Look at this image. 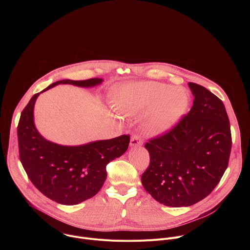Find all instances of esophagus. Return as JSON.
Wrapping results in <instances>:
<instances>
[{"mask_svg":"<svg viewBox=\"0 0 250 250\" xmlns=\"http://www.w3.org/2000/svg\"><path fill=\"white\" fill-rule=\"evenodd\" d=\"M142 145H144V141H142V139H141L138 135H133V136L130 138L129 146H130L131 147L141 146Z\"/></svg>","mask_w":250,"mask_h":250,"instance_id":"1","label":"esophagus"}]
</instances>
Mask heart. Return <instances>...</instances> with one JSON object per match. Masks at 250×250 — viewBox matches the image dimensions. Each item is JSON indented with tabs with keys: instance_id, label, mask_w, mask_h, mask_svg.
Instances as JSON below:
<instances>
[{
	"instance_id": "heart-1",
	"label": "heart",
	"mask_w": 250,
	"mask_h": 250,
	"mask_svg": "<svg viewBox=\"0 0 250 250\" xmlns=\"http://www.w3.org/2000/svg\"><path fill=\"white\" fill-rule=\"evenodd\" d=\"M190 98L181 87L155 81L130 82L117 90L115 106L126 116L146 113L144 127L151 137H159L170 132L186 114Z\"/></svg>"
}]
</instances>
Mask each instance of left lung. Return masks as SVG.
Listing matches in <instances>:
<instances>
[{"instance_id":"1","label":"left lung","mask_w":250,"mask_h":250,"mask_svg":"<svg viewBox=\"0 0 250 250\" xmlns=\"http://www.w3.org/2000/svg\"><path fill=\"white\" fill-rule=\"evenodd\" d=\"M193 105L170 132L146 144L150 163L141 183L167 207L192 206L216 188L228 168L231 133L224 103L205 87L188 83Z\"/></svg>"}]
</instances>
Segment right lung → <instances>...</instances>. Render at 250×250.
<instances>
[{
  "label": "right lung",
  "instance_id": "1",
  "mask_svg": "<svg viewBox=\"0 0 250 250\" xmlns=\"http://www.w3.org/2000/svg\"><path fill=\"white\" fill-rule=\"evenodd\" d=\"M103 81L102 78L64 79L52 83L33 95L21 115L18 125L21 162L32 184L58 204L72 206L94 197L105 181L106 164L126 151L129 136L121 135L82 146L55 144L45 139L34 125L35 102L40 94L59 84L92 88Z\"/></svg>",
  "mask_w": 250,
  "mask_h": 250
}]
</instances>
